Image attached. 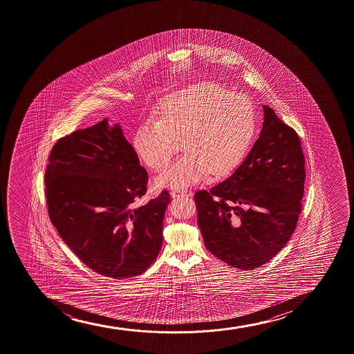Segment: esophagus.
I'll return each instance as SVG.
<instances>
[{"label":"esophagus","mask_w":354,"mask_h":354,"mask_svg":"<svg viewBox=\"0 0 354 354\" xmlns=\"http://www.w3.org/2000/svg\"><path fill=\"white\" fill-rule=\"evenodd\" d=\"M171 196L175 198V196H192L191 189H176V191H173L171 193Z\"/></svg>","instance_id":"34e87169"}]
</instances>
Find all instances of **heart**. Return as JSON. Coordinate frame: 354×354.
Instances as JSON below:
<instances>
[{
  "instance_id": "b5f03b06",
  "label": "heart",
  "mask_w": 354,
  "mask_h": 354,
  "mask_svg": "<svg viewBox=\"0 0 354 354\" xmlns=\"http://www.w3.org/2000/svg\"><path fill=\"white\" fill-rule=\"evenodd\" d=\"M258 115L248 97L215 82L193 84L166 96L156 120L143 122L133 147L143 162L163 171L179 151L186 153L155 179V186L185 188L209 171L226 174L254 142Z\"/></svg>"
}]
</instances>
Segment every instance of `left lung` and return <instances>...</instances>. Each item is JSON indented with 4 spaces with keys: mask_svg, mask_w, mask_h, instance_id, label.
<instances>
[{
    "mask_svg": "<svg viewBox=\"0 0 354 354\" xmlns=\"http://www.w3.org/2000/svg\"><path fill=\"white\" fill-rule=\"evenodd\" d=\"M259 139L243 162L209 191L195 193L207 250L239 270H253L288 243L301 212L306 178L297 131L268 106Z\"/></svg>",
    "mask_w": 354,
    "mask_h": 354,
    "instance_id": "obj_1",
    "label": "left lung"
}]
</instances>
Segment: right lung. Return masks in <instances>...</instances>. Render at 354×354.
<instances>
[{
    "label": "right lung",
    "mask_w": 354,
    "mask_h": 354,
    "mask_svg": "<svg viewBox=\"0 0 354 354\" xmlns=\"http://www.w3.org/2000/svg\"><path fill=\"white\" fill-rule=\"evenodd\" d=\"M147 181L122 128L108 119L53 147L44 174L48 214L66 245L96 273L131 278L158 258L171 196L163 191L134 206Z\"/></svg>",
    "instance_id": "add662e5"
}]
</instances>
